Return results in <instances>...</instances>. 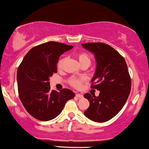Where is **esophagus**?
<instances>
[{
	"label": "esophagus",
	"instance_id": "34e87169",
	"mask_svg": "<svg viewBox=\"0 0 149 149\" xmlns=\"http://www.w3.org/2000/svg\"><path fill=\"white\" fill-rule=\"evenodd\" d=\"M76 96L77 97V98H83V95L82 94H80V93H76Z\"/></svg>",
	"mask_w": 149,
	"mask_h": 149
}]
</instances>
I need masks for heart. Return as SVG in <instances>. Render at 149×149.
Listing matches in <instances>:
<instances>
[{
	"label": "heart",
	"instance_id": "obj_1",
	"mask_svg": "<svg viewBox=\"0 0 149 149\" xmlns=\"http://www.w3.org/2000/svg\"><path fill=\"white\" fill-rule=\"evenodd\" d=\"M77 58L79 60V62L80 64L84 63H91V58L88 56V54L85 53H79L77 54ZM65 61V57L62 56L61 58L59 59V61L58 62V64H57V66H58V68L61 69L62 67L64 65ZM81 81H82V79H79V78L77 77H72L71 79H70V82L71 84V85H72L74 87L77 88L79 87L80 84H81Z\"/></svg>",
	"mask_w": 149,
	"mask_h": 149
}]
</instances>
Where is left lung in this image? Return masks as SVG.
I'll return each instance as SVG.
<instances>
[{
	"label": "left lung",
	"mask_w": 149,
	"mask_h": 149,
	"mask_svg": "<svg viewBox=\"0 0 149 149\" xmlns=\"http://www.w3.org/2000/svg\"><path fill=\"white\" fill-rule=\"evenodd\" d=\"M94 55L96 66L91 87L100 91L98 96L86 93L89 107L85 116L96 123L108 121L121 111L131 90V79L124 58L113 48L103 43H82Z\"/></svg>",
	"instance_id": "obj_1"
}]
</instances>
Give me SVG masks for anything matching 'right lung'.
I'll list each match as a JSON object with an SVG mask.
<instances>
[{
    "instance_id": "1",
    "label": "right lung",
    "mask_w": 149,
    "mask_h": 149,
    "mask_svg": "<svg viewBox=\"0 0 149 149\" xmlns=\"http://www.w3.org/2000/svg\"><path fill=\"white\" fill-rule=\"evenodd\" d=\"M73 48L59 42H47L32 48L24 57L17 73L19 96L31 116L48 121L60 115L75 93L68 88L51 90L50 77L57 72L60 56Z\"/></svg>"
}]
</instances>
